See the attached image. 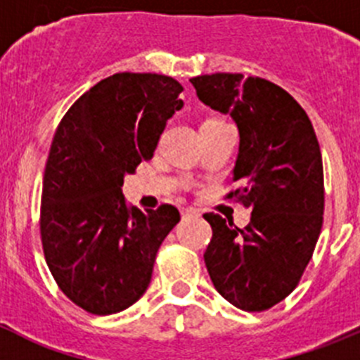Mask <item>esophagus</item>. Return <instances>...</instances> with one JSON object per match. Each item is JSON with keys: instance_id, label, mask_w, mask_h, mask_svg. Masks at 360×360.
<instances>
[{"instance_id": "34e87169", "label": "esophagus", "mask_w": 360, "mask_h": 360, "mask_svg": "<svg viewBox=\"0 0 360 360\" xmlns=\"http://www.w3.org/2000/svg\"><path fill=\"white\" fill-rule=\"evenodd\" d=\"M194 215H200L198 210H194V208H182V217H194Z\"/></svg>"}]
</instances>
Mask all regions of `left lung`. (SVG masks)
<instances>
[{
	"mask_svg": "<svg viewBox=\"0 0 360 360\" xmlns=\"http://www.w3.org/2000/svg\"><path fill=\"white\" fill-rule=\"evenodd\" d=\"M191 83L201 102L237 122L238 186L226 198L251 208L242 229L219 214L203 215L212 226L205 265L228 302L266 311L299 286L323 224V164L313 123L288 91L262 77L217 72Z\"/></svg>",
	"mask_w": 360,
	"mask_h": 360,
	"instance_id": "1",
	"label": "left lung"
}]
</instances>
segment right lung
<instances>
[{
	"label": "right lung",
	"instance_id": "add662e5",
	"mask_svg": "<svg viewBox=\"0 0 360 360\" xmlns=\"http://www.w3.org/2000/svg\"><path fill=\"white\" fill-rule=\"evenodd\" d=\"M184 86L169 75L112 74L61 118L42 184L40 238L58 288L91 314H115L146 292L173 205H127L123 174L150 160Z\"/></svg>",
	"mask_w": 360,
	"mask_h": 360
}]
</instances>
